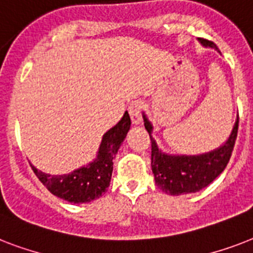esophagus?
<instances>
[{
    "instance_id": "esophagus-1",
    "label": "esophagus",
    "mask_w": 253,
    "mask_h": 253,
    "mask_svg": "<svg viewBox=\"0 0 253 253\" xmlns=\"http://www.w3.org/2000/svg\"><path fill=\"white\" fill-rule=\"evenodd\" d=\"M142 103L139 102V101H134L132 103H130L128 113H130L131 122L134 123V125H139V123L142 122Z\"/></svg>"
}]
</instances>
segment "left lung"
<instances>
[{"label": "left lung", "mask_w": 253, "mask_h": 253, "mask_svg": "<svg viewBox=\"0 0 253 253\" xmlns=\"http://www.w3.org/2000/svg\"><path fill=\"white\" fill-rule=\"evenodd\" d=\"M205 47L218 49L212 42L208 39H198ZM144 127L151 138V167L155 176V182L163 192L170 196H180L189 193L200 192L211 184L220 173L223 172L230 162L232 150L235 146L239 126V115H236L235 125L228 139L216 150L208 154L193 155H168L159 150L158 144L152 138V123L143 114Z\"/></svg>", "instance_id": "8db88e82"}]
</instances>
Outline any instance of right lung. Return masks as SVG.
Masks as SVG:
<instances>
[{
  "label": "right lung",
  "mask_w": 253,
  "mask_h": 253,
  "mask_svg": "<svg viewBox=\"0 0 253 253\" xmlns=\"http://www.w3.org/2000/svg\"><path fill=\"white\" fill-rule=\"evenodd\" d=\"M131 119L125 113L122 119L102 136L97 158L85 167L61 176L47 174L31 164L34 173L53 196L72 204H86L99 198L109 188L113 173V159L130 130Z\"/></svg>",
  "instance_id": "obj_1"
}]
</instances>
